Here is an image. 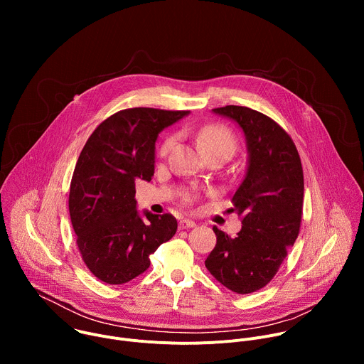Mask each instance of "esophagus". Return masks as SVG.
Wrapping results in <instances>:
<instances>
[{"mask_svg": "<svg viewBox=\"0 0 364 364\" xmlns=\"http://www.w3.org/2000/svg\"><path fill=\"white\" fill-rule=\"evenodd\" d=\"M196 226V223L193 222V220H190V219H183V220H180V223H178V228L180 229H191V228H194Z\"/></svg>", "mask_w": 364, "mask_h": 364, "instance_id": "1", "label": "esophagus"}]
</instances>
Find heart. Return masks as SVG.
Here are the masks:
<instances>
[{"label":"heart","instance_id":"heart-1","mask_svg":"<svg viewBox=\"0 0 364 364\" xmlns=\"http://www.w3.org/2000/svg\"><path fill=\"white\" fill-rule=\"evenodd\" d=\"M174 141H176L174 136H168L163 142L160 152L163 155L167 154L174 145ZM197 142L207 155L216 154V152H226L232 155L237 146L235 134L222 124H209V125L201 127L197 131ZM191 198L193 197H187V201H191Z\"/></svg>","mask_w":364,"mask_h":364}]
</instances>
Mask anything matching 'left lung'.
Wrapping results in <instances>:
<instances>
[{
	"instance_id": "left-lung-1",
	"label": "left lung",
	"mask_w": 364,
	"mask_h": 364,
	"mask_svg": "<svg viewBox=\"0 0 364 364\" xmlns=\"http://www.w3.org/2000/svg\"><path fill=\"white\" fill-rule=\"evenodd\" d=\"M213 112L236 121L246 135L249 164L233 194L242 222L236 237L213 228L218 242L205 268L236 294L268 285L298 237L304 203V173L298 149L287 131L269 117L228 105Z\"/></svg>"
}]
</instances>
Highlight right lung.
I'll use <instances>...</instances> for the list:
<instances>
[{
	"label": "right lung",
	"mask_w": 364,
	"mask_h": 364,
	"mask_svg": "<svg viewBox=\"0 0 364 364\" xmlns=\"http://www.w3.org/2000/svg\"><path fill=\"white\" fill-rule=\"evenodd\" d=\"M188 111H119L86 141L69 193L76 243L87 269L102 282L121 285L149 268V255L177 232L173 215L136 212L135 181L154 176L159 134Z\"/></svg>",
	"instance_id": "add662e5"
}]
</instances>
